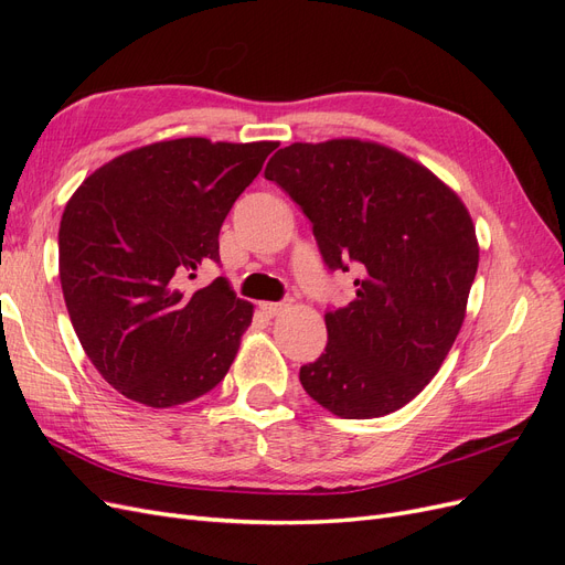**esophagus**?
I'll return each mask as SVG.
<instances>
[{"instance_id":"obj_1","label":"esophagus","mask_w":565,"mask_h":565,"mask_svg":"<svg viewBox=\"0 0 565 565\" xmlns=\"http://www.w3.org/2000/svg\"><path fill=\"white\" fill-rule=\"evenodd\" d=\"M289 309V301H264L262 303V311L268 316V318H276L280 316L282 311Z\"/></svg>"}]
</instances>
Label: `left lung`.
<instances>
[{
	"mask_svg": "<svg viewBox=\"0 0 565 565\" xmlns=\"http://www.w3.org/2000/svg\"><path fill=\"white\" fill-rule=\"evenodd\" d=\"M313 224L324 264L358 266L355 297L324 313L328 347L301 386L341 419L396 413L434 380L467 316L478 268L469 210L388 146L292 143L266 164Z\"/></svg>",
	"mask_w": 565,
	"mask_h": 565,
	"instance_id": "obj_1",
	"label": "left lung"
}]
</instances>
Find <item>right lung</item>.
Instances as JSON below:
<instances>
[{"mask_svg": "<svg viewBox=\"0 0 565 565\" xmlns=\"http://www.w3.org/2000/svg\"><path fill=\"white\" fill-rule=\"evenodd\" d=\"M276 141H158L98 167L67 200L58 276L84 353L148 407L195 401L226 377L254 306L226 278L183 289L218 262V231Z\"/></svg>", "mask_w": 565, "mask_h": 565, "instance_id": "add662e5", "label": "right lung"}]
</instances>
